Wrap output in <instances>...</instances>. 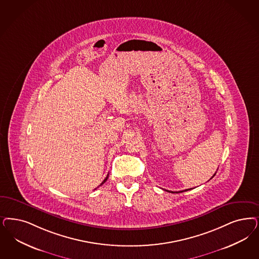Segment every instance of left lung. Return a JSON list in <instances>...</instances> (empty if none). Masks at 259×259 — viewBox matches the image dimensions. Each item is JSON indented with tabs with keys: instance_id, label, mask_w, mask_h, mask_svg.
Instances as JSON below:
<instances>
[{
	"instance_id": "8db88e82",
	"label": "left lung",
	"mask_w": 259,
	"mask_h": 259,
	"mask_svg": "<svg viewBox=\"0 0 259 259\" xmlns=\"http://www.w3.org/2000/svg\"><path fill=\"white\" fill-rule=\"evenodd\" d=\"M215 174H216V172H215ZM215 174H214L213 176L211 177V178H213L214 176H215ZM210 178V179H211ZM191 189V188H190ZM190 189H186V190H182V191H178V192H173V191H170L171 193H180V192H184V191H188V190H190Z\"/></svg>"
}]
</instances>
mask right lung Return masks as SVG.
Returning a JSON list of instances; mask_svg holds the SVG:
<instances>
[{
    "label": "right lung",
    "mask_w": 259,
    "mask_h": 259,
    "mask_svg": "<svg viewBox=\"0 0 259 259\" xmlns=\"http://www.w3.org/2000/svg\"><path fill=\"white\" fill-rule=\"evenodd\" d=\"M108 176H109V175H107V177H106V178L104 179V181H103V182H102V183H101V185H103V184H104V183H105V182H106V181H107ZM101 185H100V186H101Z\"/></svg>",
    "instance_id": "right-lung-1"
}]
</instances>
